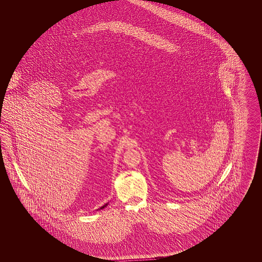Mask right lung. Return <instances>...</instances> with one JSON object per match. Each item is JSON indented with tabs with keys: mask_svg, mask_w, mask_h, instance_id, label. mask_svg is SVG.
Masks as SVG:
<instances>
[{
	"mask_svg": "<svg viewBox=\"0 0 262 262\" xmlns=\"http://www.w3.org/2000/svg\"><path fill=\"white\" fill-rule=\"evenodd\" d=\"M107 205H108V203H106V204H105V205H103V206H102V207H100V209H103V208H104V207H106V206H107Z\"/></svg>",
	"mask_w": 262,
	"mask_h": 262,
	"instance_id": "obj_1",
	"label": "right lung"
}]
</instances>
